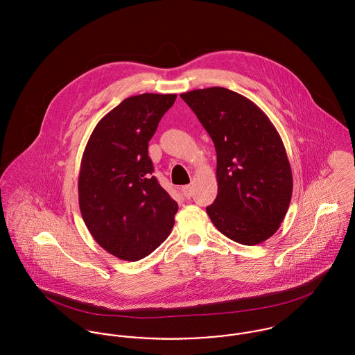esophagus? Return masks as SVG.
Returning <instances> with one entry per match:
<instances>
[{
	"instance_id": "esophagus-1",
	"label": "esophagus",
	"mask_w": 355,
	"mask_h": 355,
	"mask_svg": "<svg viewBox=\"0 0 355 355\" xmlns=\"http://www.w3.org/2000/svg\"><path fill=\"white\" fill-rule=\"evenodd\" d=\"M182 194L184 196V198L190 200L193 197V194H194V190H193L191 186H183L182 187Z\"/></svg>"
}]
</instances>
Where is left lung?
<instances>
[{"label":"left lung","instance_id":"left-lung-1","mask_svg":"<svg viewBox=\"0 0 355 355\" xmlns=\"http://www.w3.org/2000/svg\"><path fill=\"white\" fill-rule=\"evenodd\" d=\"M210 135L218 183L206 211L227 238L253 246L270 238L286 217L293 173L283 141L249 98L224 87L180 94Z\"/></svg>","mask_w":355,"mask_h":355}]
</instances>
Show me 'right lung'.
Instances as JSON below:
<instances>
[{"label":"right lung","instance_id":"1","mask_svg":"<svg viewBox=\"0 0 355 355\" xmlns=\"http://www.w3.org/2000/svg\"><path fill=\"white\" fill-rule=\"evenodd\" d=\"M176 94L145 93L120 102L96 125L82 157L79 207L107 253L138 261L171 234L178 203L153 175L148 154L161 117Z\"/></svg>","mask_w":355,"mask_h":355}]
</instances>
